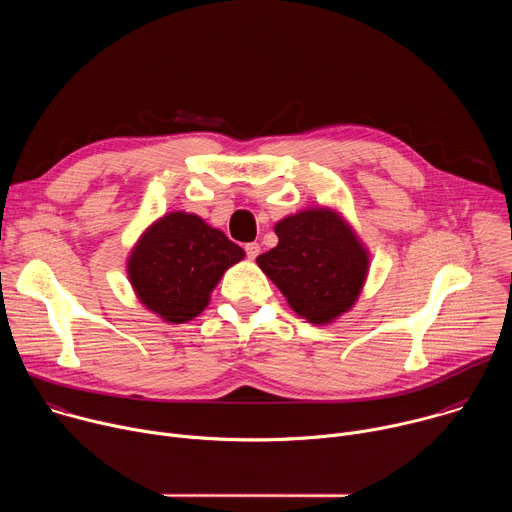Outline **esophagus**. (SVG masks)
Instances as JSON below:
<instances>
[{
	"label": "esophagus",
	"mask_w": 512,
	"mask_h": 512,
	"mask_svg": "<svg viewBox=\"0 0 512 512\" xmlns=\"http://www.w3.org/2000/svg\"><path fill=\"white\" fill-rule=\"evenodd\" d=\"M245 253H247L249 259H255V257L261 253L259 243H247V245H245Z\"/></svg>",
	"instance_id": "34e87169"
}]
</instances>
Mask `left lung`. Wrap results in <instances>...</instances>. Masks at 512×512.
Returning <instances> with one entry per match:
<instances>
[{
  "label": "left lung",
  "instance_id": "1",
  "mask_svg": "<svg viewBox=\"0 0 512 512\" xmlns=\"http://www.w3.org/2000/svg\"><path fill=\"white\" fill-rule=\"evenodd\" d=\"M277 247L257 257L291 310L312 324L348 312L369 271V255L342 218L328 208L291 214L275 225Z\"/></svg>",
  "mask_w": 512,
  "mask_h": 512
}]
</instances>
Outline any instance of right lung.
Segmentation results:
<instances>
[{
  "mask_svg": "<svg viewBox=\"0 0 512 512\" xmlns=\"http://www.w3.org/2000/svg\"><path fill=\"white\" fill-rule=\"evenodd\" d=\"M245 251L200 216L170 212L137 241L127 273L137 298L166 322L196 318L223 273Z\"/></svg>",
  "mask_w": 512,
  "mask_h": 512,
  "instance_id": "obj_1",
  "label": "right lung"
}]
</instances>
